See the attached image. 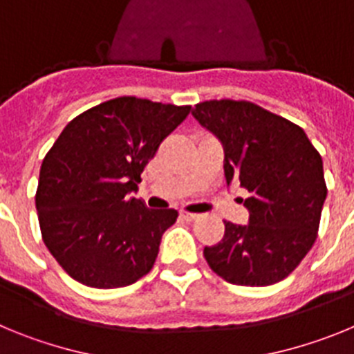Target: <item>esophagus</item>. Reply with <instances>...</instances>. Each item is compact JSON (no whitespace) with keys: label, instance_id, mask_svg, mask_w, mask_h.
<instances>
[{"label":"esophagus","instance_id":"esophagus-1","mask_svg":"<svg viewBox=\"0 0 354 354\" xmlns=\"http://www.w3.org/2000/svg\"><path fill=\"white\" fill-rule=\"evenodd\" d=\"M180 216H183L184 220H187V221H193V220H196V218H198V214H196V212H187V211L180 212Z\"/></svg>","mask_w":354,"mask_h":354}]
</instances>
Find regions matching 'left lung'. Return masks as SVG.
I'll list each match as a JSON object with an SVG mask.
<instances>
[{
  "label": "left lung",
  "instance_id": "obj_1",
  "mask_svg": "<svg viewBox=\"0 0 354 354\" xmlns=\"http://www.w3.org/2000/svg\"><path fill=\"white\" fill-rule=\"evenodd\" d=\"M193 117L223 145L227 186L250 193L248 225L225 221L205 246L211 270L234 286L264 287L289 277L310 252L326 200L323 159L305 131L248 101H205Z\"/></svg>",
  "mask_w": 354,
  "mask_h": 354
}]
</instances>
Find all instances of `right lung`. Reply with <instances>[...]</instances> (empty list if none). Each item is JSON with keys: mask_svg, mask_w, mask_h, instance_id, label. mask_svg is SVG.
Listing matches in <instances>:
<instances>
[{"mask_svg": "<svg viewBox=\"0 0 354 354\" xmlns=\"http://www.w3.org/2000/svg\"><path fill=\"white\" fill-rule=\"evenodd\" d=\"M189 106L118 97L77 115L40 167L35 205L42 239L83 286L126 287L145 277L175 209H149L138 192L159 143Z\"/></svg>", "mask_w": 354, "mask_h": 354, "instance_id": "obj_1", "label": "right lung"}]
</instances>
